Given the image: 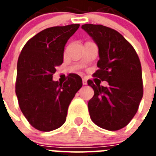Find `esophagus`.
<instances>
[{
	"label": "esophagus",
	"instance_id": "34e87169",
	"mask_svg": "<svg viewBox=\"0 0 156 156\" xmlns=\"http://www.w3.org/2000/svg\"><path fill=\"white\" fill-rule=\"evenodd\" d=\"M83 85H87V81L86 80L85 78H83Z\"/></svg>",
	"mask_w": 156,
	"mask_h": 156
}]
</instances>
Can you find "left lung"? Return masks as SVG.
Returning <instances> with one entry per match:
<instances>
[{
    "mask_svg": "<svg viewBox=\"0 0 156 156\" xmlns=\"http://www.w3.org/2000/svg\"><path fill=\"white\" fill-rule=\"evenodd\" d=\"M99 49L94 73L108 87L87 82L95 95L88 102L91 121L108 130L124 128L133 119L143 98L142 67L133 46L116 30L103 25L82 26Z\"/></svg>",
    "mask_w": 156,
    "mask_h": 156,
    "instance_id": "left-lung-1",
    "label": "left lung"
}]
</instances>
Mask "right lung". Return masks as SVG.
<instances>
[{
  "label": "right lung",
  "mask_w": 156,
  "mask_h": 156,
  "mask_svg": "<svg viewBox=\"0 0 156 156\" xmlns=\"http://www.w3.org/2000/svg\"><path fill=\"white\" fill-rule=\"evenodd\" d=\"M79 26L40 31L28 40L18 57L16 95L23 115L38 130L48 132L61 127L71 100L83 86L80 76L74 73L64 83L52 80L56 67L63 62L66 43Z\"/></svg>",
  "instance_id": "obj_1"
}]
</instances>
